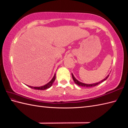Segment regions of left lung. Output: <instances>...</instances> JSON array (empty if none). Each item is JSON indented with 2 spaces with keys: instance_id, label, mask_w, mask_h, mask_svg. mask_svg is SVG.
I'll use <instances>...</instances> for the list:
<instances>
[{
  "instance_id": "left-lung-1",
  "label": "left lung",
  "mask_w": 128,
  "mask_h": 128,
  "mask_svg": "<svg viewBox=\"0 0 128 128\" xmlns=\"http://www.w3.org/2000/svg\"><path fill=\"white\" fill-rule=\"evenodd\" d=\"M72 78H73V79L74 82H75V83H76V84H77L78 86H82V87L91 88V87L95 86H98V84H99L100 83H102L103 82H104V80H106V79L108 78V76H109V75H108V76H106V78H105L104 79V80H101V82H98V83H95V84H84V83H82V82H80L79 81H78V80H77V79L75 78V77H74V76H73V74L72 73Z\"/></svg>"
}]
</instances>
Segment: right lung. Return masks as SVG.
<instances>
[{"instance_id": "right-lung-1", "label": "right lung", "mask_w": 128, "mask_h": 128, "mask_svg": "<svg viewBox=\"0 0 128 128\" xmlns=\"http://www.w3.org/2000/svg\"><path fill=\"white\" fill-rule=\"evenodd\" d=\"M55 74L54 76H53L52 79L51 80L49 83H47L46 84L44 85V86H39V87H33V86H28L29 87H30V88H32V89H36V90H45V89H48V88H50L51 86H52V85L53 83L54 82V81L55 80V79H56V76H55Z\"/></svg>"}]
</instances>
